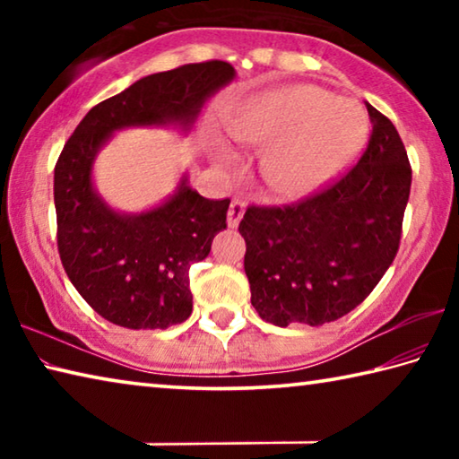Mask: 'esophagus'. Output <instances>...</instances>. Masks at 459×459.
<instances>
[{
    "instance_id": "esophagus-1",
    "label": "esophagus",
    "mask_w": 459,
    "mask_h": 459,
    "mask_svg": "<svg viewBox=\"0 0 459 459\" xmlns=\"http://www.w3.org/2000/svg\"><path fill=\"white\" fill-rule=\"evenodd\" d=\"M243 214H245V202L240 198H232L230 206H229V212H227L229 227L230 229L238 227V222H240V219H243Z\"/></svg>"
}]
</instances>
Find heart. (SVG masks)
<instances>
[{"mask_svg": "<svg viewBox=\"0 0 459 459\" xmlns=\"http://www.w3.org/2000/svg\"><path fill=\"white\" fill-rule=\"evenodd\" d=\"M227 131L237 142L267 145L259 164L263 182L277 196L301 198L351 164L367 135V117L328 91L290 87L251 100Z\"/></svg>", "mask_w": 459, "mask_h": 459, "instance_id": "heart-1", "label": "heart"}]
</instances>
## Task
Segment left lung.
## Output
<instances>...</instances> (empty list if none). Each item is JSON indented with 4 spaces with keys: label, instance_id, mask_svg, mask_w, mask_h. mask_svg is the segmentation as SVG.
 Segmentation results:
<instances>
[{
    "label": "left lung",
    "instance_id": "1",
    "mask_svg": "<svg viewBox=\"0 0 459 459\" xmlns=\"http://www.w3.org/2000/svg\"><path fill=\"white\" fill-rule=\"evenodd\" d=\"M367 111L370 137L351 169L291 204H251L238 224L251 304L269 324L338 320L397 257L411 164L391 119Z\"/></svg>",
    "mask_w": 459,
    "mask_h": 459
}]
</instances>
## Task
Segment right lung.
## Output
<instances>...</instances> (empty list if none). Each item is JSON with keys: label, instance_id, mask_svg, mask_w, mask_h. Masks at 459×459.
I'll return each mask as SVG.
<instances>
[{"label": "right lung", "instance_id": "1", "mask_svg": "<svg viewBox=\"0 0 459 459\" xmlns=\"http://www.w3.org/2000/svg\"><path fill=\"white\" fill-rule=\"evenodd\" d=\"M235 79L229 62L208 60L150 74L84 115L54 168L62 267L105 320L131 330H166L192 314L190 265L227 229L230 200H208L192 186L150 212L127 216L92 190V160L113 131L180 123L190 127L204 100Z\"/></svg>", "mask_w": 459, "mask_h": 459}]
</instances>
